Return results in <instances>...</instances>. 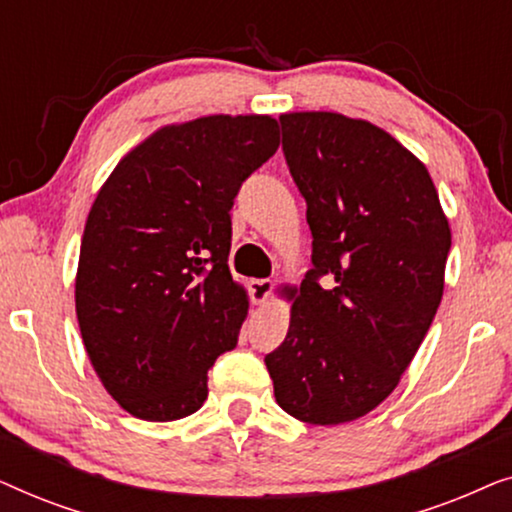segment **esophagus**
Here are the masks:
<instances>
[{"mask_svg": "<svg viewBox=\"0 0 512 512\" xmlns=\"http://www.w3.org/2000/svg\"><path fill=\"white\" fill-rule=\"evenodd\" d=\"M272 293V282L270 279H251L249 282V296L254 305H263L265 300L270 298Z\"/></svg>", "mask_w": 512, "mask_h": 512, "instance_id": "1", "label": "esophagus"}]
</instances>
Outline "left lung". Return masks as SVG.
<instances>
[{
	"mask_svg": "<svg viewBox=\"0 0 512 512\" xmlns=\"http://www.w3.org/2000/svg\"><path fill=\"white\" fill-rule=\"evenodd\" d=\"M279 123L307 202L312 270L265 366L284 412L345 424L396 389L422 345L443 298L450 223L429 170L389 132L333 111Z\"/></svg>",
	"mask_w": 512,
	"mask_h": 512,
	"instance_id": "1",
	"label": "left lung"
}]
</instances>
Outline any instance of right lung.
Returning <instances> with one entry per match:
<instances>
[{
  "instance_id": "add662e5",
  "label": "right lung",
  "mask_w": 512,
  "mask_h": 512,
  "mask_svg": "<svg viewBox=\"0 0 512 512\" xmlns=\"http://www.w3.org/2000/svg\"><path fill=\"white\" fill-rule=\"evenodd\" d=\"M277 146L272 116L165 125L97 193L81 240L76 317L97 377L132 417L193 415L209 368L237 345L249 300L228 268L230 209Z\"/></svg>"
}]
</instances>
